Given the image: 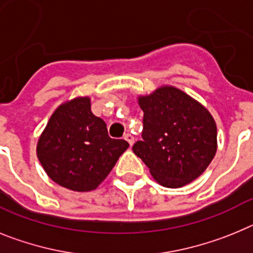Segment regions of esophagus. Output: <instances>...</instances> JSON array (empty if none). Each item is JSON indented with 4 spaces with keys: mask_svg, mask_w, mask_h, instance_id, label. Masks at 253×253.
<instances>
[{
    "mask_svg": "<svg viewBox=\"0 0 253 253\" xmlns=\"http://www.w3.org/2000/svg\"><path fill=\"white\" fill-rule=\"evenodd\" d=\"M125 140H126L131 146H132L133 142H135V139H133V136L131 135V133H126V135H125Z\"/></svg>",
    "mask_w": 253,
    "mask_h": 253,
    "instance_id": "1",
    "label": "esophagus"
}]
</instances>
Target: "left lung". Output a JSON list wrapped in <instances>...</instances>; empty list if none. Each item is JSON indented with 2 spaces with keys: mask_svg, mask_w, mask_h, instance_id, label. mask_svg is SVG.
<instances>
[{
  "mask_svg": "<svg viewBox=\"0 0 253 253\" xmlns=\"http://www.w3.org/2000/svg\"><path fill=\"white\" fill-rule=\"evenodd\" d=\"M144 112L142 140L133 153L159 184L179 188L203 174L218 149V129L205 105L172 85L137 96Z\"/></svg>",
  "mask_w": 253,
  "mask_h": 253,
  "instance_id": "obj_1",
  "label": "left lung"
}]
</instances>
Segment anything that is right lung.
<instances>
[{"instance_id":"add662e5","label":"right lung","mask_w":253,"mask_h":253,"mask_svg":"<svg viewBox=\"0 0 253 253\" xmlns=\"http://www.w3.org/2000/svg\"><path fill=\"white\" fill-rule=\"evenodd\" d=\"M90 107L87 95L62 102L37 142V157L48 177L75 192L99 187L129 146L125 140L111 139L105 122Z\"/></svg>"}]
</instances>
